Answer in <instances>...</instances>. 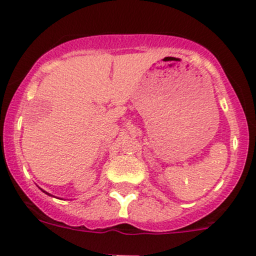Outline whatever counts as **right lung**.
<instances>
[{
	"label": "right lung",
	"mask_w": 256,
	"mask_h": 256,
	"mask_svg": "<svg viewBox=\"0 0 256 256\" xmlns=\"http://www.w3.org/2000/svg\"><path fill=\"white\" fill-rule=\"evenodd\" d=\"M46 194H48V192H46Z\"/></svg>",
	"instance_id": "add662e5"
}]
</instances>
